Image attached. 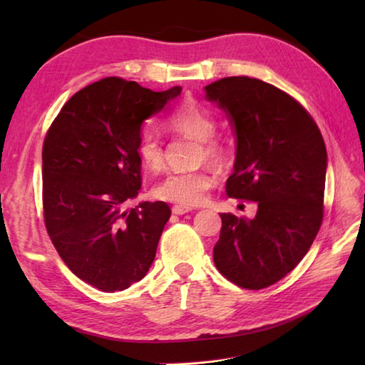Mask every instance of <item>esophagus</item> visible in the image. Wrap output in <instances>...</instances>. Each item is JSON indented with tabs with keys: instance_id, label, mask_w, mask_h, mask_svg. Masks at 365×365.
Wrapping results in <instances>:
<instances>
[{
	"instance_id": "esophagus-1",
	"label": "esophagus",
	"mask_w": 365,
	"mask_h": 365,
	"mask_svg": "<svg viewBox=\"0 0 365 365\" xmlns=\"http://www.w3.org/2000/svg\"><path fill=\"white\" fill-rule=\"evenodd\" d=\"M191 210H192V208L188 207V205H174L173 207V213L174 215H185V213H188Z\"/></svg>"
}]
</instances>
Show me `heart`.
Listing matches in <instances>:
<instances>
[{
    "instance_id": "obj_1",
    "label": "heart",
    "mask_w": 365,
    "mask_h": 365,
    "mask_svg": "<svg viewBox=\"0 0 365 365\" xmlns=\"http://www.w3.org/2000/svg\"><path fill=\"white\" fill-rule=\"evenodd\" d=\"M169 128L180 135L199 141V160L212 163H224L227 149L222 141L215 138L216 119L204 106L190 103L177 108L168 115ZM138 157L143 166L149 170H160L165 163V150L160 139L150 131L141 135L136 145ZM215 175L205 169L188 170V173H169L163 180L155 185V196L182 205H199L207 199L208 191L213 188Z\"/></svg>"
}]
</instances>
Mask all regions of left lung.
Masks as SVG:
<instances>
[{"label":"left lung","instance_id":"1","mask_svg":"<svg viewBox=\"0 0 365 365\" xmlns=\"http://www.w3.org/2000/svg\"><path fill=\"white\" fill-rule=\"evenodd\" d=\"M204 89L235 136L227 196L257 204L254 218L221 213L215 265L243 289H265L298 265L319 234L327 147L304 108L265 81L229 76Z\"/></svg>","mask_w":365,"mask_h":365}]
</instances>
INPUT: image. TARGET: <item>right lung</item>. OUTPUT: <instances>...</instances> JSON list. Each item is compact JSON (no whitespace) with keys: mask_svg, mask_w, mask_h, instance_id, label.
<instances>
[{"mask_svg":"<svg viewBox=\"0 0 365 365\" xmlns=\"http://www.w3.org/2000/svg\"><path fill=\"white\" fill-rule=\"evenodd\" d=\"M182 88L155 92L103 78L78 91L54 119L42 150L45 226L81 281L120 292L147 274L170 216L166 202H139L143 123Z\"/></svg>","mask_w":365,"mask_h":365,"instance_id":"add662e5","label":"right lung"}]
</instances>
